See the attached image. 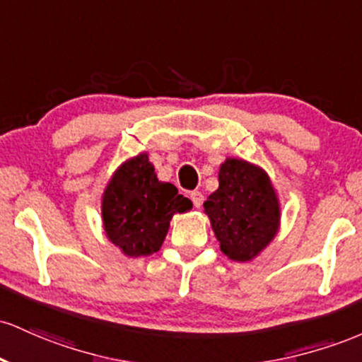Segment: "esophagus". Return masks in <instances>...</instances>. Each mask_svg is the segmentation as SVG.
<instances>
[{"label":"esophagus","instance_id":"esophagus-1","mask_svg":"<svg viewBox=\"0 0 362 362\" xmlns=\"http://www.w3.org/2000/svg\"><path fill=\"white\" fill-rule=\"evenodd\" d=\"M189 198H192L193 205L197 206V209H200V206L203 205V194L200 192H193L192 194H189Z\"/></svg>","mask_w":362,"mask_h":362}]
</instances>
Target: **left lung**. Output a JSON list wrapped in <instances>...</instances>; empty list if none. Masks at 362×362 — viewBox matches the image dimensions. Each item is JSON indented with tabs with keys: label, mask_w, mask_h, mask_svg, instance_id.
Returning <instances> with one entry per match:
<instances>
[{
	"label": "left lung",
	"mask_w": 362,
	"mask_h": 362,
	"mask_svg": "<svg viewBox=\"0 0 362 362\" xmlns=\"http://www.w3.org/2000/svg\"><path fill=\"white\" fill-rule=\"evenodd\" d=\"M222 253L234 262L258 257L279 233V198L269 174L243 159H227L218 188L203 203Z\"/></svg>",
	"instance_id": "obj_1"
}]
</instances>
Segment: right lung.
<instances>
[{
  "instance_id": "right-lung-1",
  "label": "right lung",
  "mask_w": 362,
  "mask_h": 362,
  "mask_svg": "<svg viewBox=\"0 0 362 362\" xmlns=\"http://www.w3.org/2000/svg\"><path fill=\"white\" fill-rule=\"evenodd\" d=\"M193 203L170 182L157 180L147 153L119 165L103 194L105 235L127 257H148L160 250L174 214Z\"/></svg>"
}]
</instances>
